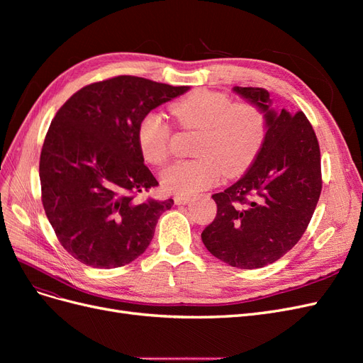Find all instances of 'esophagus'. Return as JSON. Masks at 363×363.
I'll return each instance as SVG.
<instances>
[{
	"label": "esophagus",
	"mask_w": 363,
	"mask_h": 363,
	"mask_svg": "<svg viewBox=\"0 0 363 363\" xmlns=\"http://www.w3.org/2000/svg\"><path fill=\"white\" fill-rule=\"evenodd\" d=\"M174 201H175V204H186V203L191 201V196H188V195H177V196H174Z\"/></svg>",
	"instance_id": "obj_1"
}]
</instances>
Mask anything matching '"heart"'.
<instances>
[{"label": "heart", "mask_w": 363, "mask_h": 363, "mask_svg": "<svg viewBox=\"0 0 363 363\" xmlns=\"http://www.w3.org/2000/svg\"><path fill=\"white\" fill-rule=\"evenodd\" d=\"M171 113L184 130L200 131L189 160L164 168L160 183L164 192L192 195L211 188L221 179L244 174L265 144L268 118L252 103H235L223 92L200 89L171 106ZM171 127L160 113L150 112L139 121L138 147L151 164L164 163L169 156Z\"/></svg>", "instance_id": "1"}]
</instances>
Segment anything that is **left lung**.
<instances>
[{
	"instance_id": "1",
	"label": "left lung",
	"mask_w": 363,
	"mask_h": 363,
	"mask_svg": "<svg viewBox=\"0 0 363 363\" xmlns=\"http://www.w3.org/2000/svg\"><path fill=\"white\" fill-rule=\"evenodd\" d=\"M235 92L267 113L268 135L244 177L212 195L218 211L201 239L219 260L256 269L283 257L306 232L323 189L321 152L303 112L271 111L262 87Z\"/></svg>"
}]
</instances>
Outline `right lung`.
Listing matches in <instances>:
<instances>
[{"instance_id": "right-lung-1", "label": "right lung", "mask_w": 363, "mask_h": 363, "mask_svg": "<svg viewBox=\"0 0 363 363\" xmlns=\"http://www.w3.org/2000/svg\"><path fill=\"white\" fill-rule=\"evenodd\" d=\"M189 91L135 75L87 84L67 100L43 140V211L59 242L87 267H124L144 252L174 201L138 195L159 186L138 147L139 121Z\"/></svg>"}]
</instances>
